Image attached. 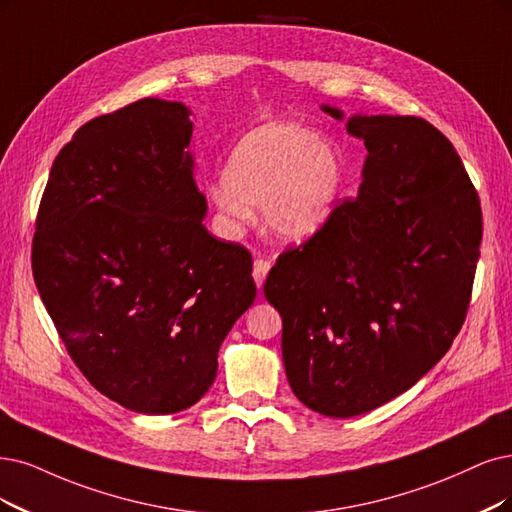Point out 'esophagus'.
Returning <instances> with one entry per match:
<instances>
[{
    "label": "esophagus",
    "instance_id": "esophagus-1",
    "mask_svg": "<svg viewBox=\"0 0 512 512\" xmlns=\"http://www.w3.org/2000/svg\"><path fill=\"white\" fill-rule=\"evenodd\" d=\"M268 272H270V261L263 259V257H257L255 263H253V278L257 282V287H261L263 282H266Z\"/></svg>",
    "mask_w": 512,
    "mask_h": 512
}]
</instances>
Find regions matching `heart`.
<instances>
[{"instance_id": "obj_1", "label": "heart", "mask_w": 512, "mask_h": 512, "mask_svg": "<svg viewBox=\"0 0 512 512\" xmlns=\"http://www.w3.org/2000/svg\"><path fill=\"white\" fill-rule=\"evenodd\" d=\"M342 187L344 160L331 139L295 122H274L238 141L225 177L208 185V198L230 230L251 219V202H263V219L276 236L304 242L329 223Z\"/></svg>"}]
</instances>
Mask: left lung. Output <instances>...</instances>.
<instances>
[{"label":"left lung","instance_id":"8db88e82","mask_svg":"<svg viewBox=\"0 0 512 512\" xmlns=\"http://www.w3.org/2000/svg\"><path fill=\"white\" fill-rule=\"evenodd\" d=\"M346 128L367 147L358 196L263 285L291 390L329 418L392 401L441 361L464 325L483 234L477 189L441 130L415 116H352Z\"/></svg>","mask_w":512,"mask_h":512}]
</instances>
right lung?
<instances>
[{"mask_svg":"<svg viewBox=\"0 0 512 512\" xmlns=\"http://www.w3.org/2000/svg\"><path fill=\"white\" fill-rule=\"evenodd\" d=\"M183 103L141 99L59 151L33 236V278L73 363L147 413L198 403L257 295L251 253L208 234Z\"/></svg>","mask_w":512,"mask_h":512,"instance_id":"obj_1","label":"right lung"}]
</instances>
